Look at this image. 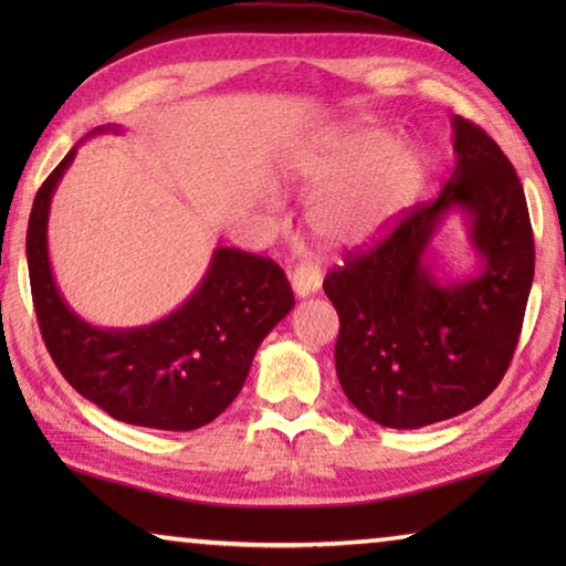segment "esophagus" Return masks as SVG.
<instances>
[{
    "instance_id": "esophagus-1",
    "label": "esophagus",
    "mask_w": 566,
    "mask_h": 566,
    "mask_svg": "<svg viewBox=\"0 0 566 566\" xmlns=\"http://www.w3.org/2000/svg\"><path fill=\"white\" fill-rule=\"evenodd\" d=\"M319 286H322L319 266L300 264L292 272V290L296 296H300V300H304V296H312L314 292H319Z\"/></svg>"
}]
</instances>
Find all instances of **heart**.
<instances>
[{
    "label": "heart",
    "mask_w": 566,
    "mask_h": 566,
    "mask_svg": "<svg viewBox=\"0 0 566 566\" xmlns=\"http://www.w3.org/2000/svg\"><path fill=\"white\" fill-rule=\"evenodd\" d=\"M427 157L371 124L317 134L286 155L282 179L314 195L306 222L334 249L371 244L417 205L427 185Z\"/></svg>",
    "instance_id": "b5f03b06"
}]
</instances>
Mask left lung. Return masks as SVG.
I'll return each instance as SVG.
<instances>
[{"mask_svg":"<svg viewBox=\"0 0 566 566\" xmlns=\"http://www.w3.org/2000/svg\"><path fill=\"white\" fill-rule=\"evenodd\" d=\"M454 171L432 205L324 280L339 314L334 364L344 395L391 429L452 419L492 395L510 367L534 280L522 181L500 145L452 119ZM457 211L468 222L474 275L437 273L431 239Z\"/></svg>","mask_w":566,"mask_h":566,"instance_id":"1","label":"left lung"}]
</instances>
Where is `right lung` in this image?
I'll list each match as a JSON object with an SVG mask.
<instances>
[{
    "label": "right lung",
    "mask_w": 566,
    "mask_h": 566,
    "mask_svg": "<svg viewBox=\"0 0 566 566\" xmlns=\"http://www.w3.org/2000/svg\"><path fill=\"white\" fill-rule=\"evenodd\" d=\"M114 132L104 124L94 134ZM76 157L70 149L44 179L27 227L32 300L46 349L64 379L127 424L189 432L217 419L242 391L260 344L294 306L280 264L217 247L185 304L142 327H97L82 319L56 286L46 224L52 197Z\"/></svg>",
    "instance_id": "1"
}]
</instances>
